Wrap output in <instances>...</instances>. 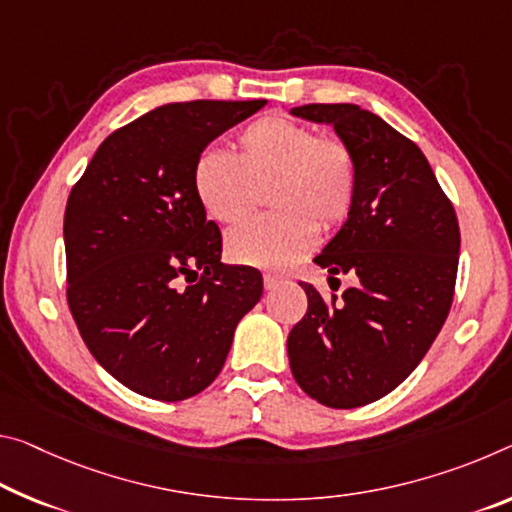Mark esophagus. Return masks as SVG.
Returning <instances> with one entry per match:
<instances>
[{
	"label": "esophagus",
	"instance_id": "esophagus-1",
	"mask_svg": "<svg viewBox=\"0 0 512 512\" xmlns=\"http://www.w3.org/2000/svg\"><path fill=\"white\" fill-rule=\"evenodd\" d=\"M282 285V278L280 275H273V273H264V287H266V291H271V289H275V287H280Z\"/></svg>",
	"mask_w": 512,
	"mask_h": 512
}]
</instances>
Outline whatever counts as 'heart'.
I'll return each instance as SVG.
<instances>
[{"label":"heart","instance_id":"1","mask_svg":"<svg viewBox=\"0 0 512 512\" xmlns=\"http://www.w3.org/2000/svg\"><path fill=\"white\" fill-rule=\"evenodd\" d=\"M266 186L275 212L232 230L227 255L239 264L285 271L314 248L316 222L328 230L351 214L358 164L342 139L278 113L243 129L237 157L205 150L193 164V191L216 223H239Z\"/></svg>","mask_w":512,"mask_h":512}]
</instances>
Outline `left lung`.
I'll use <instances>...</instances> for the list:
<instances>
[{
    "label": "left lung",
    "instance_id": "8db88e82",
    "mask_svg": "<svg viewBox=\"0 0 512 512\" xmlns=\"http://www.w3.org/2000/svg\"><path fill=\"white\" fill-rule=\"evenodd\" d=\"M294 116L330 123L358 164V196L314 264L351 273L355 287L323 298L289 332L291 373L328 408H360L415 371L449 316L460 227L424 152L358 104H305ZM335 280V278H330Z\"/></svg>",
    "mask_w": 512,
    "mask_h": 512
}]
</instances>
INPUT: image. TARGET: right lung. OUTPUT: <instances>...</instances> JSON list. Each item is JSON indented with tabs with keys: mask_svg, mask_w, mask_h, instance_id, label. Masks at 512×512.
Here are the masks:
<instances>
[{
	"mask_svg": "<svg viewBox=\"0 0 512 512\" xmlns=\"http://www.w3.org/2000/svg\"><path fill=\"white\" fill-rule=\"evenodd\" d=\"M266 100L164 104L111 132L72 186L68 307L93 358L154 401L196 396L221 373L262 273L221 264L223 237L193 191L198 154Z\"/></svg>",
	"mask_w": 512,
	"mask_h": 512,
	"instance_id": "add662e5",
	"label": "right lung"
}]
</instances>
